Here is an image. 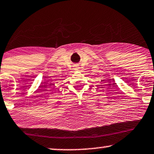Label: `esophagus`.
I'll use <instances>...</instances> for the list:
<instances>
[{
  "mask_svg": "<svg viewBox=\"0 0 154 154\" xmlns=\"http://www.w3.org/2000/svg\"><path fill=\"white\" fill-rule=\"evenodd\" d=\"M75 69H79V67L77 66V65H75Z\"/></svg>",
  "mask_w": 154,
  "mask_h": 154,
  "instance_id": "esophagus-1",
  "label": "esophagus"
}]
</instances>
